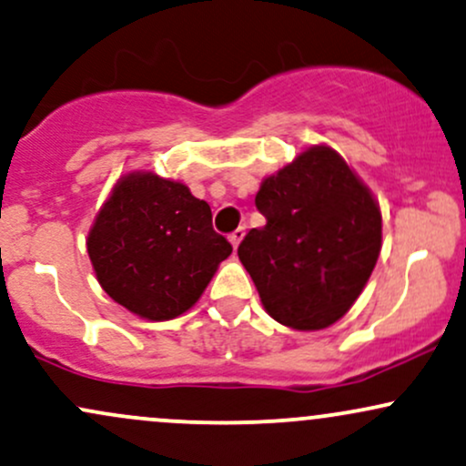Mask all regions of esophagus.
<instances>
[{
    "mask_svg": "<svg viewBox=\"0 0 466 466\" xmlns=\"http://www.w3.org/2000/svg\"><path fill=\"white\" fill-rule=\"evenodd\" d=\"M243 237H245V228H237L232 234H229V243H232L234 249L238 248L240 240H243Z\"/></svg>",
    "mask_w": 466,
    "mask_h": 466,
    "instance_id": "esophagus-1",
    "label": "esophagus"
}]
</instances>
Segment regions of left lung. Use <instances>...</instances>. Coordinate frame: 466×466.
Listing matches in <instances>:
<instances>
[{
  "instance_id": "1",
  "label": "left lung",
  "mask_w": 466,
  "mask_h": 466,
  "mask_svg": "<svg viewBox=\"0 0 466 466\" xmlns=\"http://www.w3.org/2000/svg\"><path fill=\"white\" fill-rule=\"evenodd\" d=\"M256 208L265 228L249 229L238 258L265 311L298 330L344 318L381 251V208L335 148L313 144L263 179Z\"/></svg>"
}]
</instances>
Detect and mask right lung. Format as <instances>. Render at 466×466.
Here are the masks:
<instances>
[{"instance_id": "add662e5", "label": "right lung", "mask_w": 466, "mask_h": 466, "mask_svg": "<svg viewBox=\"0 0 466 466\" xmlns=\"http://www.w3.org/2000/svg\"><path fill=\"white\" fill-rule=\"evenodd\" d=\"M100 287L127 311L166 322L197 304L232 245L206 201L151 170L122 175L87 234Z\"/></svg>"}]
</instances>
